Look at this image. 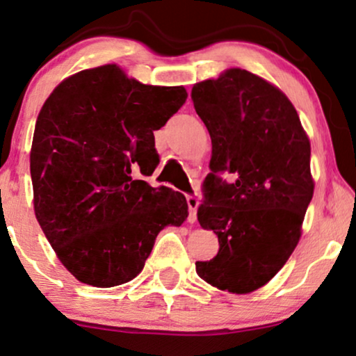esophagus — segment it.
I'll return each mask as SVG.
<instances>
[{
    "instance_id": "obj_1",
    "label": "esophagus",
    "mask_w": 356,
    "mask_h": 356,
    "mask_svg": "<svg viewBox=\"0 0 356 356\" xmlns=\"http://www.w3.org/2000/svg\"><path fill=\"white\" fill-rule=\"evenodd\" d=\"M198 198L193 195H187V205H188V221L195 222L197 221V208H198Z\"/></svg>"
}]
</instances>
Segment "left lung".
Instances as JSON below:
<instances>
[{"mask_svg": "<svg viewBox=\"0 0 356 356\" xmlns=\"http://www.w3.org/2000/svg\"><path fill=\"white\" fill-rule=\"evenodd\" d=\"M192 101L211 138L197 216L220 243L215 257L195 262L197 273L245 295L272 280L301 238L314 193L309 138L290 99L245 70L197 83Z\"/></svg>", "mask_w": 356, "mask_h": 356, "instance_id": "8db88e82", "label": "left lung"}]
</instances>
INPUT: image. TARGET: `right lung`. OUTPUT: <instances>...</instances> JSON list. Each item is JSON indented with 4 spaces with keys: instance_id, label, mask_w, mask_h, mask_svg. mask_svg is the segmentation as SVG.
Returning a JSON list of instances; mask_svg holds the SVG:
<instances>
[{
    "instance_id": "obj_1",
    "label": "right lung",
    "mask_w": 356,
    "mask_h": 356,
    "mask_svg": "<svg viewBox=\"0 0 356 356\" xmlns=\"http://www.w3.org/2000/svg\"><path fill=\"white\" fill-rule=\"evenodd\" d=\"M182 86H148L117 65L61 81L37 117L31 177L37 221L76 280L111 288L134 280L165 226H181V192L134 177L159 164L154 130L184 106Z\"/></svg>"
}]
</instances>
